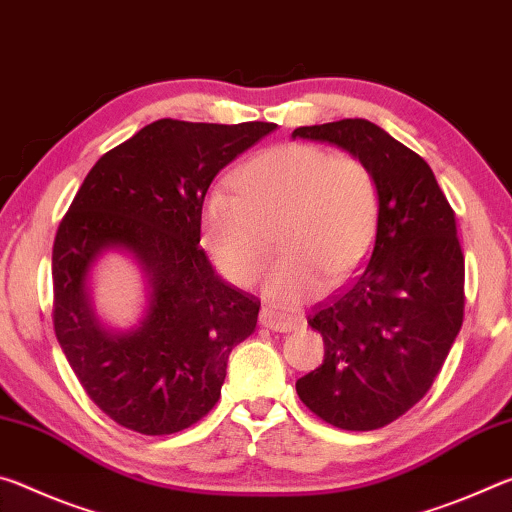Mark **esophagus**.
Here are the masks:
<instances>
[{"label":"esophagus","mask_w":512,"mask_h":512,"mask_svg":"<svg viewBox=\"0 0 512 512\" xmlns=\"http://www.w3.org/2000/svg\"><path fill=\"white\" fill-rule=\"evenodd\" d=\"M261 324L272 331L288 333V331L304 329L306 320H304V315H299V313H281V311H274V308L265 306L261 311Z\"/></svg>","instance_id":"1"}]
</instances>
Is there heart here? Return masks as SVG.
I'll return each mask as SVG.
<instances>
[{
    "label": "heart",
    "instance_id": "obj_1",
    "mask_svg": "<svg viewBox=\"0 0 512 512\" xmlns=\"http://www.w3.org/2000/svg\"><path fill=\"white\" fill-rule=\"evenodd\" d=\"M381 192L367 163L306 142L270 147L217 186L201 215L204 245L238 286L270 263L276 232L286 254L267 279L276 299L297 301L349 279L370 256L379 231Z\"/></svg>",
    "mask_w": 512,
    "mask_h": 512
}]
</instances>
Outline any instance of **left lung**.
<instances>
[{
  "instance_id": "1",
  "label": "left lung",
  "mask_w": 512,
  "mask_h": 512,
  "mask_svg": "<svg viewBox=\"0 0 512 512\" xmlns=\"http://www.w3.org/2000/svg\"><path fill=\"white\" fill-rule=\"evenodd\" d=\"M292 138L329 142L360 158L381 192L370 261L308 315L324 338V363L301 376L297 395L338 429H381L431 390L463 326L456 213L429 163L372 122L299 127Z\"/></svg>"
}]
</instances>
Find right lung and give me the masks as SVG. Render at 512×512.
I'll return each instance as SVG.
<instances>
[{"mask_svg": "<svg viewBox=\"0 0 512 512\" xmlns=\"http://www.w3.org/2000/svg\"><path fill=\"white\" fill-rule=\"evenodd\" d=\"M274 129L156 120L99 158L58 224V345L86 395L124 429L170 435L197 424L220 399L231 349L254 333L261 299L215 274L199 247L201 206L215 174ZM111 246L139 258L153 290L146 320L120 336L98 326L85 288Z\"/></svg>", "mask_w": 512, "mask_h": 512, "instance_id": "obj_1", "label": "right lung"}]
</instances>
